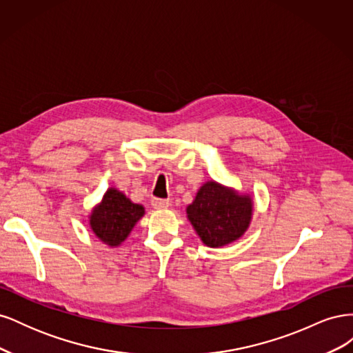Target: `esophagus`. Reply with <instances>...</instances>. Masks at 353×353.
Returning <instances> with one entry per match:
<instances>
[{
  "instance_id": "1",
  "label": "esophagus",
  "mask_w": 353,
  "mask_h": 353,
  "mask_svg": "<svg viewBox=\"0 0 353 353\" xmlns=\"http://www.w3.org/2000/svg\"><path fill=\"white\" fill-rule=\"evenodd\" d=\"M152 206L154 209H168L170 206V201L166 200V199H153Z\"/></svg>"
}]
</instances>
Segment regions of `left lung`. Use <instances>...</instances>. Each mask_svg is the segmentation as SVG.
Returning a JSON list of instances; mask_svg holds the SVG:
<instances>
[{
  "mask_svg": "<svg viewBox=\"0 0 353 353\" xmlns=\"http://www.w3.org/2000/svg\"><path fill=\"white\" fill-rule=\"evenodd\" d=\"M253 215V200L216 181L203 184L191 205L187 218L200 240L209 248H222L243 237Z\"/></svg>",
  "mask_w": 353,
  "mask_h": 353,
  "instance_id": "8db88e82",
  "label": "left lung"
}]
</instances>
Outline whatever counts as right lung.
Wrapping results in <instances>:
<instances>
[{
	"instance_id": "1",
	"label": "right lung",
	"mask_w": 353,
	"mask_h": 353,
	"mask_svg": "<svg viewBox=\"0 0 353 353\" xmlns=\"http://www.w3.org/2000/svg\"><path fill=\"white\" fill-rule=\"evenodd\" d=\"M144 208L128 199L122 191L109 188L101 201L92 208L90 227L95 237L109 248L121 245L130 236L135 223L144 216Z\"/></svg>"
}]
</instances>
